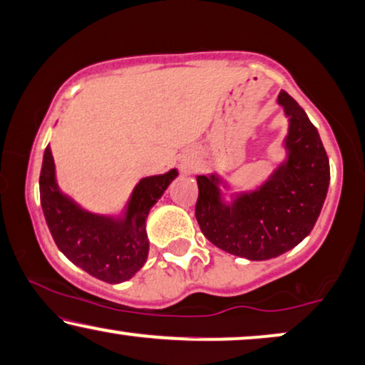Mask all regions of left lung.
Listing matches in <instances>:
<instances>
[{
    "label": "left lung",
    "mask_w": 365,
    "mask_h": 365,
    "mask_svg": "<svg viewBox=\"0 0 365 365\" xmlns=\"http://www.w3.org/2000/svg\"><path fill=\"white\" fill-rule=\"evenodd\" d=\"M279 105L289 116L287 160L264 185L223 203L222 180L198 175L195 217L203 235L218 249L249 260L279 257L312 230L327 195L330 168L317 128L285 91Z\"/></svg>",
    "instance_id": "8db88e82"
}]
</instances>
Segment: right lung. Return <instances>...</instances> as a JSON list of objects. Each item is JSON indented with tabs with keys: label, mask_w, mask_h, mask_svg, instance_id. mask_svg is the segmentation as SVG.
Returning a JSON list of instances; mask_svg holds the SVG:
<instances>
[{
	"label": "right lung",
	"mask_w": 365,
	"mask_h": 365,
	"mask_svg": "<svg viewBox=\"0 0 365 365\" xmlns=\"http://www.w3.org/2000/svg\"><path fill=\"white\" fill-rule=\"evenodd\" d=\"M177 170L140 180L125 217L111 218L86 212L61 193L50 147L43 155L40 198L53 240L68 260L96 279L120 284L137 274L148 257L147 217L150 208L177 177Z\"/></svg>",
	"instance_id": "obj_1"
}]
</instances>
